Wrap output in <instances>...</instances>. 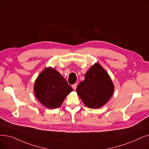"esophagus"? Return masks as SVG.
<instances>
[{"instance_id":"1","label":"esophagus","mask_w":149,"mask_h":149,"mask_svg":"<svg viewBox=\"0 0 149 149\" xmlns=\"http://www.w3.org/2000/svg\"><path fill=\"white\" fill-rule=\"evenodd\" d=\"M72 88H73L74 90H75L76 88H77V83L74 84V85H72Z\"/></svg>"}]
</instances>
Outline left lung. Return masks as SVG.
<instances>
[{
  "mask_svg": "<svg viewBox=\"0 0 149 149\" xmlns=\"http://www.w3.org/2000/svg\"><path fill=\"white\" fill-rule=\"evenodd\" d=\"M110 77L99 63L95 64L85 74L76 89L87 107L99 108L110 99L114 91Z\"/></svg>",
  "mask_w": 149,
  "mask_h": 149,
  "instance_id": "1",
  "label": "left lung"
}]
</instances>
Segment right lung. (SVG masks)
I'll use <instances>...</instances> for the list:
<instances>
[{
    "mask_svg": "<svg viewBox=\"0 0 149 149\" xmlns=\"http://www.w3.org/2000/svg\"><path fill=\"white\" fill-rule=\"evenodd\" d=\"M72 88L55 69L47 68L39 75L34 86L38 100L49 108H56L61 105Z\"/></svg>",
    "mask_w": 149,
    "mask_h": 149,
    "instance_id": "obj_1",
    "label": "right lung"
}]
</instances>
